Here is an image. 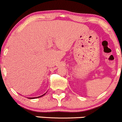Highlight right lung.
I'll use <instances>...</instances> for the list:
<instances>
[{
  "label": "right lung",
  "mask_w": 122,
  "mask_h": 122,
  "mask_svg": "<svg viewBox=\"0 0 122 122\" xmlns=\"http://www.w3.org/2000/svg\"><path fill=\"white\" fill-rule=\"evenodd\" d=\"M44 95H43V96H44ZM42 96H40V97H35V98H39V97H42ZM31 98H30V99H31Z\"/></svg>",
  "instance_id": "obj_1"
}]
</instances>
